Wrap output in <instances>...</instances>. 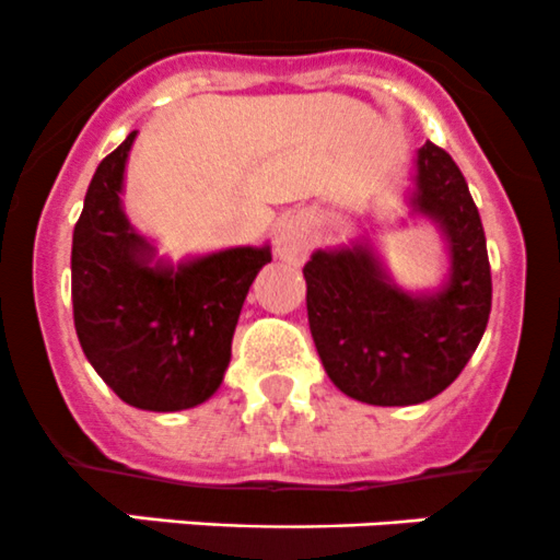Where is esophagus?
I'll return each mask as SVG.
<instances>
[{"label":"esophagus","mask_w":560,"mask_h":560,"mask_svg":"<svg viewBox=\"0 0 560 560\" xmlns=\"http://www.w3.org/2000/svg\"><path fill=\"white\" fill-rule=\"evenodd\" d=\"M310 242H313V234H310L307 220L288 218L278 225V234H275V253H278L282 261L299 264L307 256Z\"/></svg>","instance_id":"1"}]
</instances>
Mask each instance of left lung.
<instances>
[{
    "label": "left lung",
    "instance_id": "left-lung-1",
    "mask_svg": "<svg viewBox=\"0 0 560 560\" xmlns=\"http://www.w3.org/2000/svg\"><path fill=\"white\" fill-rule=\"evenodd\" d=\"M411 214L435 223L450 269L433 291H402L370 240L315 250L304 264L307 320L326 375L368 406H417L446 389L474 357L492 304L479 209L455 160L417 152Z\"/></svg>",
    "mask_w": 560,
    "mask_h": 560
}]
</instances>
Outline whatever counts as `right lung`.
Returning <instances> with one entry per match:
<instances>
[{
	"label": "right lung",
	"instance_id": "1",
	"mask_svg": "<svg viewBox=\"0 0 560 560\" xmlns=\"http://www.w3.org/2000/svg\"><path fill=\"white\" fill-rule=\"evenodd\" d=\"M136 130L97 165L73 231V318L81 348L119 400L185 411L223 384L231 340L272 247H225L171 264L121 207Z\"/></svg>",
	"mask_w": 560,
	"mask_h": 560
}]
</instances>
